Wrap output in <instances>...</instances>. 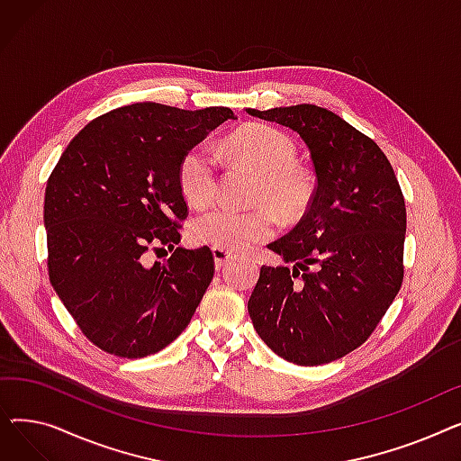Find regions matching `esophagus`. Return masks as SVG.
Masks as SVG:
<instances>
[{"label":"esophagus","mask_w":461,"mask_h":461,"mask_svg":"<svg viewBox=\"0 0 461 461\" xmlns=\"http://www.w3.org/2000/svg\"><path fill=\"white\" fill-rule=\"evenodd\" d=\"M212 256H214L216 269H222L224 265H228L233 259V254L224 250V249H212Z\"/></svg>","instance_id":"1"}]
</instances>
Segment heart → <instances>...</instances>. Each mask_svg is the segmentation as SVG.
<instances>
[{"mask_svg": "<svg viewBox=\"0 0 461 461\" xmlns=\"http://www.w3.org/2000/svg\"><path fill=\"white\" fill-rule=\"evenodd\" d=\"M218 153L259 174L254 203L265 205L250 211L216 207L200 214L190 226V235L198 245L228 252L243 250L276 233L274 210L282 221L292 222L310 207L316 185L306 169L295 166L297 145L285 132L254 125L228 136ZM218 181V162L207 145H194L185 153L179 164V186L190 205L212 203Z\"/></svg>", "mask_w": 461, "mask_h": 461, "instance_id": "b5f03b06", "label": "heart"}]
</instances>
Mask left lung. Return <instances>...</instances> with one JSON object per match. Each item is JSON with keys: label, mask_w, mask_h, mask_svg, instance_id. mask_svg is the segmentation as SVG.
I'll return each mask as SVG.
<instances>
[{"label": "left lung", "mask_w": 461, "mask_h": 461, "mask_svg": "<svg viewBox=\"0 0 461 461\" xmlns=\"http://www.w3.org/2000/svg\"><path fill=\"white\" fill-rule=\"evenodd\" d=\"M295 131L318 186L303 221L269 249L249 299L261 340L299 366L327 365L365 344L403 280L405 202L379 145L313 104L247 110Z\"/></svg>", "instance_id": "1"}]
</instances>
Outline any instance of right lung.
Listing matches in <instances>:
<instances>
[{"mask_svg": "<svg viewBox=\"0 0 461 461\" xmlns=\"http://www.w3.org/2000/svg\"><path fill=\"white\" fill-rule=\"evenodd\" d=\"M231 117L224 106H121L72 138L48 177V275L84 336L103 351L148 357L190 323L214 259L209 247H176L188 216L179 164ZM158 246L175 254L149 264L144 254Z\"/></svg>", "mask_w": 461, "mask_h": 461, "instance_id": "right-lung-1", "label": "right lung"}]
</instances>
